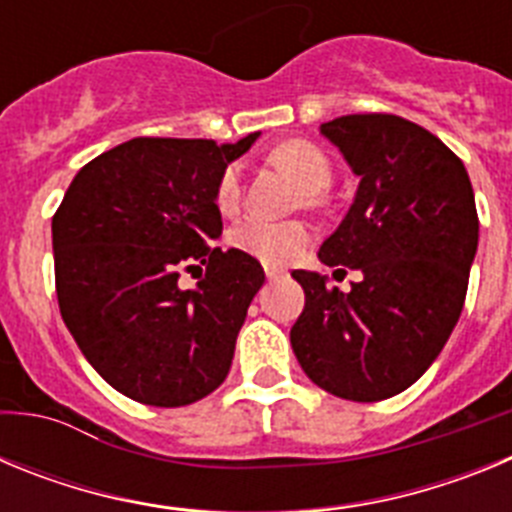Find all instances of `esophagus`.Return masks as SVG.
Listing matches in <instances>:
<instances>
[{
    "label": "esophagus",
    "instance_id": "obj_1",
    "mask_svg": "<svg viewBox=\"0 0 512 512\" xmlns=\"http://www.w3.org/2000/svg\"><path fill=\"white\" fill-rule=\"evenodd\" d=\"M279 277H284V271L282 269H274V266H266V279H279Z\"/></svg>",
    "mask_w": 512,
    "mask_h": 512
}]
</instances>
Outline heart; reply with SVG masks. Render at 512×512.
<instances>
[{
  "mask_svg": "<svg viewBox=\"0 0 512 512\" xmlns=\"http://www.w3.org/2000/svg\"><path fill=\"white\" fill-rule=\"evenodd\" d=\"M274 161L282 164L289 174L295 176L307 194H320L330 187V161L320 148L307 140H292L274 151ZM243 197V169L241 164H230L220 174L215 189L217 210L223 215H235L241 210ZM312 233L300 220H266V217L251 215L235 225L228 233L230 246L248 253L266 266H287L295 261L310 243Z\"/></svg>",
  "mask_w": 512,
  "mask_h": 512,
  "instance_id": "heart-1",
  "label": "heart"
}]
</instances>
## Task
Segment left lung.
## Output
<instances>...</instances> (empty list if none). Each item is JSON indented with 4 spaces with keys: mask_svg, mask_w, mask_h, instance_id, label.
<instances>
[{
    "mask_svg": "<svg viewBox=\"0 0 512 512\" xmlns=\"http://www.w3.org/2000/svg\"><path fill=\"white\" fill-rule=\"evenodd\" d=\"M320 133L359 189L318 259L361 279L341 292L318 271H292L305 310L289 341L320 390L387 400L423 377L461 315L479 241L472 182L451 148L405 117L343 115Z\"/></svg>",
    "mask_w": 512,
    "mask_h": 512,
    "instance_id": "8db88e82",
    "label": "left lung"
}]
</instances>
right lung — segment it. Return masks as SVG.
<instances>
[{"label":"right lung","instance_id":"add662e5","mask_svg":"<svg viewBox=\"0 0 512 512\" xmlns=\"http://www.w3.org/2000/svg\"><path fill=\"white\" fill-rule=\"evenodd\" d=\"M256 138H133L89 161L63 194L53 215L61 318L130 400L182 408L228 377L264 269L212 246L223 233L215 189ZM197 263L206 277L184 290L178 274Z\"/></svg>","mask_w":512,"mask_h":512}]
</instances>
